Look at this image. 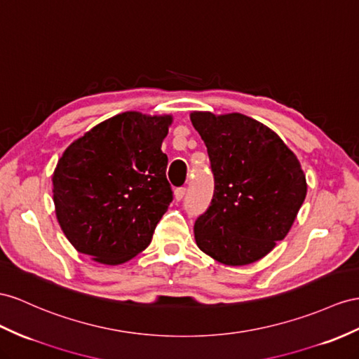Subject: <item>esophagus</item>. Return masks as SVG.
<instances>
[{"mask_svg":"<svg viewBox=\"0 0 359 359\" xmlns=\"http://www.w3.org/2000/svg\"><path fill=\"white\" fill-rule=\"evenodd\" d=\"M185 192H187L185 188H177L176 191H174V198H176L177 201H180L183 197H185Z\"/></svg>","mask_w":359,"mask_h":359,"instance_id":"obj_1","label":"esophagus"}]
</instances>
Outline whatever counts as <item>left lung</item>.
<instances>
[{"label":"left lung","instance_id":"left-lung-1","mask_svg":"<svg viewBox=\"0 0 359 359\" xmlns=\"http://www.w3.org/2000/svg\"><path fill=\"white\" fill-rule=\"evenodd\" d=\"M214 172V197L194 224L201 252L249 265L282 241L306 197L297 156L271 128L243 114L192 112Z\"/></svg>","mask_w":359,"mask_h":359}]
</instances>
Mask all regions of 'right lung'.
Instances as JSON below:
<instances>
[{"instance_id": "obj_1", "label": "right lung", "mask_w": 359, "mask_h": 359, "mask_svg": "<svg viewBox=\"0 0 359 359\" xmlns=\"http://www.w3.org/2000/svg\"><path fill=\"white\" fill-rule=\"evenodd\" d=\"M171 115L123 112L63 151L53 172L57 222L80 253L104 265L135 258L172 200L161 147Z\"/></svg>"}]
</instances>
